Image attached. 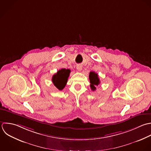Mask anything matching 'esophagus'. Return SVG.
I'll return each instance as SVG.
<instances>
[{
	"mask_svg": "<svg viewBox=\"0 0 151 151\" xmlns=\"http://www.w3.org/2000/svg\"><path fill=\"white\" fill-rule=\"evenodd\" d=\"M76 69H77V70H78V71H81L82 69V65H77Z\"/></svg>",
	"mask_w": 151,
	"mask_h": 151,
	"instance_id": "esophagus-1",
	"label": "esophagus"
}]
</instances>
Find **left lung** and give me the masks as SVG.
<instances>
[{"label":"left lung","mask_w":151,"mask_h":151,"mask_svg":"<svg viewBox=\"0 0 151 151\" xmlns=\"http://www.w3.org/2000/svg\"><path fill=\"white\" fill-rule=\"evenodd\" d=\"M89 78L91 83V88L93 91H94L96 90V86L99 85L100 83V80L98 78V75L94 72H91L89 73Z\"/></svg>","instance_id":"left-lung-1"}]
</instances>
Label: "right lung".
<instances>
[{"label": "right lung", "mask_w": 151, "mask_h": 151, "mask_svg": "<svg viewBox=\"0 0 151 151\" xmlns=\"http://www.w3.org/2000/svg\"><path fill=\"white\" fill-rule=\"evenodd\" d=\"M70 70L68 69H62L58 71L56 73L52 76V82L57 89L61 91L62 90L68 82V79L69 76Z\"/></svg>", "instance_id": "obj_1"}]
</instances>
